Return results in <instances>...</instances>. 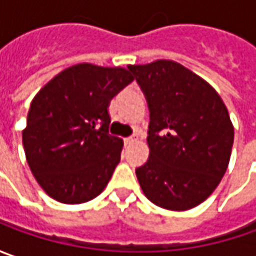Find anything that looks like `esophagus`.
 I'll list each match as a JSON object with an SVG mask.
<instances>
[{
	"label": "esophagus",
	"instance_id": "esophagus-1",
	"mask_svg": "<svg viewBox=\"0 0 256 256\" xmlns=\"http://www.w3.org/2000/svg\"><path fill=\"white\" fill-rule=\"evenodd\" d=\"M138 141V136L136 135H132V136H128V138H125L124 140V142H125V145H131V144L136 142Z\"/></svg>",
	"mask_w": 256,
	"mask_h": 256
}]
</instances>
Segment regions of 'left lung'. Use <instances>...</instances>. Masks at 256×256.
I'll return each mask as SVG.
<instances>
[{
    "label": "left lung",
    "mask_w": 256,
    "mask_h": 256,
    "mask_svg": "<svg viewBox=\"0 0 256 256\" xmlns=\"http://www.w3.org/2000/svg\"><path fill=\"white\" fill-rule=\"evenodd\" d=\"M150 108V158L136 168L150 201L170 211L204 202L226 172L234 125L225 104L200 75L171 60L130 65Z\"/></svg>",
    "instance_id": "8db88e82"
}]
</instances>
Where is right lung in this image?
Wrapping results in <instances>:
<instances>
[{
  "instance_id": "right-lung-1",
  "label": "right lung",
  "mask_w": 256,
  "mask_h": 256,
  "mask_svg": "<svg viewBox=\"0 0 256 256\" xmlns=\"http://www.w3.org/2000/svg\"><path fill=\"white\" fill-rule=\"evenodd\" d=\"M132 81L122 66L82 62L55 75L34 96L22 131L25 156L55 201H91L110 182L124 141L108 132V106Z\"/></svg>"
}]
</instances>
